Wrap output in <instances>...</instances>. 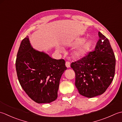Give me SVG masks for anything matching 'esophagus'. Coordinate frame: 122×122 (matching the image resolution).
<instances>
[{
  "label": "esophagus",
  "instance_id": "34e87169",
  "mask_svg": "<svg viewBox=\"0 0 122 122\" xmlns=\"http://www.w3.org/2000/svg\"><path fill=\"white\" fill-rule=\"evenodd\" d=\"M65 65H66V66L67 67V68L70 67V66H71V63H69V61H66Z\"/></svg>",
  "mask_w": 122,
  "mask_h": 122
}]
</instances>
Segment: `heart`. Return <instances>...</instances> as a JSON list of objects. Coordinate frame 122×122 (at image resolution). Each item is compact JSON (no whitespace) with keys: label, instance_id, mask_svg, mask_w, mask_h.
Segmentation results:
<instances>
[{"label":"heart","instance_id":"heart-1","mask_svg":"<svg viewBox=\"0 0 122 122\" xmlns=\"http://www.w3.org/2000/svg\"><path fill=\"white\" fill-rule=\"evenodd\" d=\"M84 41L85 40L84 38H79L74 41V43L73 44L74 46H77L81 44L77 48L75 49L73 53V55L75 58H79L83 56L86 53L89 47H90L91 42L86 41L83 43ZM57 51L59 53H63L64 51V49L61 47H57Z\"/></svg>","mask_w":122,"mask_h":122}]
</instances>
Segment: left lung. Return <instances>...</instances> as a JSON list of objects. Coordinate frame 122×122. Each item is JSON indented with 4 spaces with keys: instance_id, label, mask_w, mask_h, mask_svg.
<instances>
[{
    "instance_id": "8db88e82",
    "label": "left lung",
    "mask_w": 122,
    "mask_h": 122,
    "mask_svg": "<svg viewBox=\"0 0 122 122\" xmlns=\"http://www.w3.org/2000/svg\"><path fill=\"white\" fill-rule=\"evenodd\" d=\"M98 36L94 51L71 65L79 93L88 98L105 92L115 75L116 59L110 41L99 31Z\"/></svg>"
}]
</instances>
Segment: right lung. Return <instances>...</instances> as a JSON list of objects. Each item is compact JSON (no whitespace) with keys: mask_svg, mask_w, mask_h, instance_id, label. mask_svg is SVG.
Segmentation results:
<instances>
[{"mask_svg":"<svg viewBox=\"0 0 122 122\" xmlns=\"http://www.w3.org/2000/svg\"><path fill=\"white\" fill-rule=\"evenodd\" d=\"M16 68L21 87L37 103H49L57 98L59 81L67 69L64 59L51 58L31 46L28 36L21 41Z\"/></svg>","mask_w":122,"mask_h":122,"instance_id":"1","label":"right lung"}]
</instances>
